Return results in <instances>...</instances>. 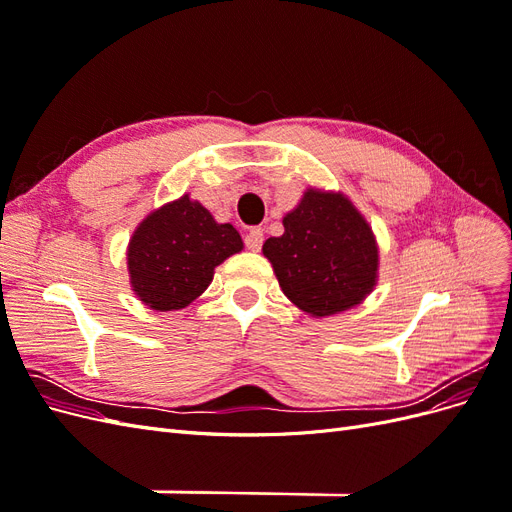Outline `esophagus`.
Here are the masks:
<instances>
[{
    "mask_svg": "<svg viewBox=\"0 0 512 512\" xmlns=\"http://www.w3.org/2000/svg\"><path fill=\"white\" fill-rule=\"evenodd\" d=\"M262 241H265V235H262L260 228H250V232L245 235V245L250 247L252 252H258L262 247Z\"/></svg>",
    "mask_w": 512,
    "mask_h": 512,
    "instance_id": "1",
    "label": "esophagus"
}]
</instances>
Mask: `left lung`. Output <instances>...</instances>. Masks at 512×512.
<instances>
[{
    "label": "left lung",
    "mask_w": 512,
    "mask_h": 512,
    "mask_svg": "<svg viewBox=\"0 0 512 512\" xmlns=\"http://www.w3.org/2000/svg\"><path fill=\"white\" fill-rule=\"evenodd\" d=\"M286 297L314 318L359 305L378 282V243L342 192L309 188L262 245Z\"/></svg>",
    "instance_id": "obj_1"
}]
</instances>
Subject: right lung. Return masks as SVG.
<instances>
[{"label":"right lung","mask_w":512,"mask_h":512,"mask_svg":"<svg viewBox=\"0 0 512 512\" xmlns=\"http://www.w3.org/2000/svg\"><path fill=\"white\" fill-rule=\"evenodd\" d=\"M243 250L232 224H218L188 194L138 224L128 245L130 284L138 299L158 312L190 305L207 290L218 265Z\"/></svg>","instance_id":"add662e5"}]
</instances>
